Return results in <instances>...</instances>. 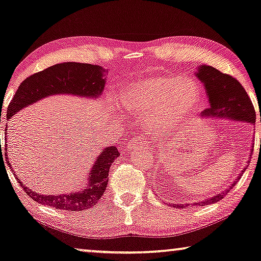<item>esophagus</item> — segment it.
Listing matches in <instances>:
<instances>
[{
    "label": "esophagus",
    "mask_w": 261,
    "mask_h": 261,
    "mask_svg": "<svg viewBox=\"0 0 261 261\" xmlns=\"http://www.w3.org/2000/svg\"><path fill=\"white\" fill-rule=\"evenodd\" d=\"M138 145H143V146L148 145V146H150L151 144H149V143L146 142L143 137H135V138H132L129 143H127L126 150H131V149H134Z\"/></svg>",
    "instance_id": "obj_1"
}]
</instances>
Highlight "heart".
<instances>
[{
  "instance_id": "obj_1",
  "label": "heart",
  "mask_w": 261,
  "mask_h": 261,
  "mask_svg": "<svg viewBox=\"0 0 261 261\" xmlns=\"http://www.w3.org/2000/svg\"><path fill=\"white\" fill-rule=\"evenodd\" d=\"M200 100L197 84L190 78L152 75L139 80L122 95L127 113L146 117L152 126L177 125Z\"/></svg>"
}]
</instances>
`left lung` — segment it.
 Returning a JSON list of instances; mask_svg holds the SVG:
<instances>
[{
  "instance_id": "obj_1",
  "label": "left lung",
  "mask_w": 261,
  "mask_h": 261,
  "mask_svg": "<svg viewBox=\"0 0 261 261\" xmlns=\"http://www.w3.org/2000/svg\"><path fill=\"white\" fill-rule=\"evenodd\" d=\"M196 76L203 83L205 92L209 100V108L202 112L203 116H215L220 118H230L236 120H245V122L255 123V110L252 104L251 98L248 97L239 80L234 76L220 72L212 66H200L197 69ZM244 174L241 171L239 177L230 185L232 189L237 185ZM227 190V193L229 192ZM226 195L225 192L218 195L204 200L202 202L194 203L195 205H204L213 202H218ZM175 208H183V204H172Z\"/></svg>"
}]
</instances>
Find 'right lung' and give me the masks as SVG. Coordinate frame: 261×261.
<instances>
[{"instance_id": "add662e5", "label": "right lung", "mask_w": 261, "mask_h": 261, "mask_svg": "<svg viewBox=\"0 0 261 261\" xmlns=\"http://www.w3.org/2000/svg\"><path fill=\"white\" fill-rule=\"evenodd\" d=\"M102 72L104 69L97 65L64 62V64L50 66L41 72L34 73L21 83L12 101L9 102L7 118H12L21 109L52 94L66 93L90 98L98 97L102 92L105 85ZM6 143L7 137L5 138V144ZM5 149L7 151V145H5ZM118 155L119 152L116 146L102 149L94 166L91 169L89 185L82 192L61 194V195H41L24 187L19 177H16V181H19L27 195L36 202L62 211H85L92 208L100 200L108 187L110 167ZM7 163L12 168L8 161ZM14 175L16 176V174Z\"/></svg>"}]
</instances>
